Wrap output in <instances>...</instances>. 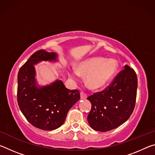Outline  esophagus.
Segmentation results:
<instances>
[{"instance_id":"obj_1","label":"esophagus","mask_w":155,"mask_h":155,"mask_svg":"<svg viewBox=\"0 0 155 155\" xmlns=\"http://www.w3.org/2000/svg\"><path fill=\"white\" fill-rule=\"evenodd\" d=\"M87 94H86L85 93H84L83 91H81V99H82V100L86 99L87 98Z\"/></svg>"}]
</instances>
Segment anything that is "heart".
<instances>
[{
  "label": "heart",
  "mask_w": 155,
  "mask_h": 155,
  "mask_svg": "<svg viewBox=\"0 0 155 155\" xmlns=\"http://www.w3.org/2000/svg\"><path fill=\"white\" fill-rule=\"evenodd\" d=\"M117 69L116 61L95 57L82 61L77 65V70H70V77L78 80L79 74L86 76V83L89 87L97 90L104 87L109 82Z\"/></svg>",
  "instance_id": "1"
}]
</instances>
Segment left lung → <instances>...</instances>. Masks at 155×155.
<instances>
[{"label": "left lung", "instance_id": "8db88e82", "mask_svg": "<svg viewBox=\"0 0 155 155\" xmlns=\"http://www.w3.org/2000/svg\"><path fill=\"white\" fill-rule=\"evenodd\" d=\"M137 88L135 70L125 65L108 87L87 98L91 104L87 116L90 127L95 130L106 132L124 123L134 110Z\"/></svg>", "mask_w": 155, "mask_h": 155}]
</instances>
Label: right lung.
<instances>
[{"label": "right lung", "mask_w": 155, "mask_h": 155, "mask_svg": "<svg viewBox=\"0 0 155 155\" xmlns=\"http://www.w3.org/2000/svg\"><path fill=\"white\" fill-rule=\"evenodd\" d=\"M57 54L40 50L20 68L18 74V103L28 122L41 130H51L64 124L68 112L80 100L77 90H70L57 80L51 85L39 86L34 65L41 61H56Z\"/></svg>", "instance_id": "right-lung-1"}]
</instances>
